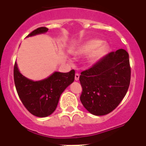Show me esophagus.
<instances>
[{
	"label": "esophagus",
	"instance_id": "34e87169",
	"mask_svg": "<svg viewBox=\"0 0 146 146\" xmlns=\"http://www.w3.org/2000/svg\"><path fill=\"white\" fill-rule=\"evenodd\" d=\"M79 78H80V75H79V74H75V77H74V79H75V80L76 81H77V80H79Z\"/></svg>",
	"mask_w": 146,
	"mask_h": 146
}]
</instances>
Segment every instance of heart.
<instances>
[{"mask_svg":"<svg viewBox=\"0 0 146 146\" xmlns=\"http://www.w3.org/2000/svg\"><path fill=\"white\" fill-rule=\"evenodd\" d=\"M102 40L91 38L77 47L76 54L80 56H88V62L94 64L101 60L108 52L107 45L102 44Z\"/></svg>","mask_w":146,"mask_h":146,"instance_id":"heart-1","label":"heart"}]
</instances>
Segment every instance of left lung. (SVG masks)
I'll list each match as a JSON object with an SVG mask.
<instances>
[{
    "mask_svg": "<svg viewBox=\"0 0 146 146\" xmlns=\"http://www.w3.org/2000/svg\"><path fill=\"white\" fill-rule=\"evenodd\" d=\"M131 77L129 54L123 49L104 56L81 72L80 101L94 115H104L118 107L128 91Z\"/></svg>",
    "mask_w": 146,
    "mask_h": 146,
    "instance_id": "obj_1",
    "label": "left lung"
}]
</instances>
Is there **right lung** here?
Returning a JSON list of instances; mask_svg holds the SVG:
<instances>
[{
  "instance_id": "right-lung-1",
  "label": "right lung",
  "mask_w": 146,
  "mask_h": 146,
  "mask_svg": "<svg viewBox=\"0 0 146 146\" xmlns=\"http://www.w3.org/2000/svg\"><path fill=\"white\" fill-rule=\"evenodd\" d=\"M48 28L41 27L27 37L42 34ZM74 69L66 73L54 72L45 79L34 81L20 73L17 64L14 67V80L17 92L24 106L33 115L44 118L50 115L58 106L61 94L74 80Z\"/></svg>"
}]
</instances>
